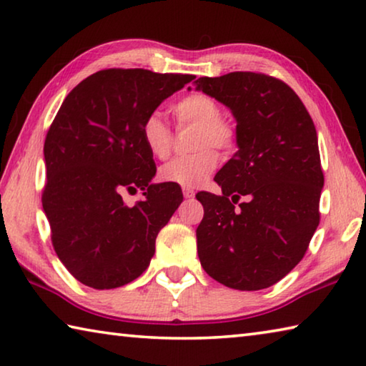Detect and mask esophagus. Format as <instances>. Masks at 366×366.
<instances>
[{
    "instance_id": "34e87169",
    "label": "esophagus",
    "mask_w": 366,
    "mask_h": 366,
    "mask_svg": "<svg viewBox=\"0 0 366 366\" xmlns=\"http://www.w3.org/2000/svg\"><path fill=\"white\" fill-rule=\"evenodd\" d=\"M182 194H184L185 198H192V197L195 195V190L192 189V187H184V189H182Z\"/></svg>"
}]
</instances>
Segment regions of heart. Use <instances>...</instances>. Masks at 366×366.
<instances>
[{"mask_svg":"<svg viewBox=\"0 0 366 366\" xmlns=\"http://www.w3.org/2000/svg\"><path fill=\"white\" fill-rule=\"evenodd\" d=\"M172 113L181 126H197L194 147L198 150L185 157H177L161 166L159 179L182 187H197L205 182L218 166L219 157L212 147L222 152L231 150L235 145L237 132L232 122L221 117L218 102L200 92H194L177 100L172 107ZM140 132L144 145L154 158L164 159L169 157L174 135L158 111H153L145 117Z\"/></svg>","mask_w":366,"mask_h":366,"instance_id":"obj_1","label":"heart"}]
</instances>
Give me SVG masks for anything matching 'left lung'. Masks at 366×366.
Masks as SVG:
<instances>
[{
    "label": "left lung",
    "instance_id": "obj_1",
    "mask_svg": "<svg viewBox=\"0 0 366 366\" xmlns=\"http://www.w3.org/2000/svg\"><path fill=\"white\" fill-rule=\"evenodd\" d=\"M195 85L232 111L239 147L214 176L222 195L197 194L205 209L198 258L227 287L266 289L295 268L320 224L325 176L317 129L280 79L229 72Z\"/></svg>",
    "mask_w": 366,
    "mask_h": 366
}]
</instances>
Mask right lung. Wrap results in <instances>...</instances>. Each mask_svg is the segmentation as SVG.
I'll use <instances>...</instances> for the list:
<instances>
[{
    "label": "right lung",
    "instance_id": "obj_1",
    "mask_svg": "<svg viewBox=\"0 0 366 366\" xmlns=\"http://www.w3.org/2000/svg\"><path fill=\"white\" fill-rule=\"evenodd\" d=\"M195 77L104 69L66 97L45 139L41 203L58 258L85 286L114 289L144 272L159 229L182 202L174 184H152L153 154L142 122ZM144 190L127 207L122 192Z\"/></svg>",
    "mask_w": 366,
    "mask_h": 366
}]
</instances>
